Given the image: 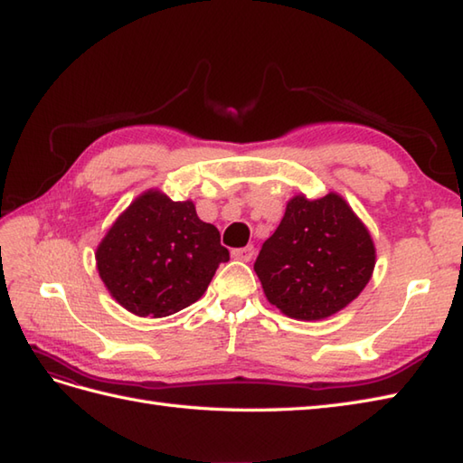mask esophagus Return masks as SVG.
<instances>
[{"label":"esophagus","mask_w":463,"mask_h":463,"mask_svg":"<svg viewBox=\"0 0 463 463\" xmlns=\"http://www.w3.org/2000/svg\"><path fill=\"white\" fill-rule=\"evenodd\" d=\"M252 257H255V247H252V244H247V247H241V249H232V259L249 262Z\"/></svg>","instance_id":"esophagus-1"}]
</instances>
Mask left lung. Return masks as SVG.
Listing matches in <instances>:
<instances>
[{
    "instance_id": "1",
    "label": "left lung",
    "mask_w": 463,
    "mask_h": 463,
    "mask_svg": "<svg viewBox=\"0 0 463 463\" xmlns=\"http://www.w3.org/2000/svg\"><path fill=\"white\" fill-rule=\"evenodd\" d=\"M373 267L369 231L335 193L315 201L293 196L255 262L269 303L298 321L327 319L347 307Z\"/></svg>"
}]
</instances>
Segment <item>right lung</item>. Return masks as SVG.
Instances as JSON below:
<instances>
[{
  "label": "right lung",
  "instance_id": "right-lung-1",
  "mask_svg": "<svg viewBox=\"0 0 463 463\" xmlns=\"http://www.w3.org/2000/svg\"><path fill=\"white\" fill-rule=\"evenodd\" d=\"M229 250L193 201L175 203L148 190L118 216L98 244L99 279L124 309L168 317L203 297Z\"/></svg>",
  "mask_w": 463,
  "mask_h": 463
}]
</instances>
